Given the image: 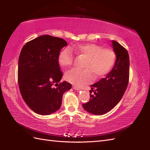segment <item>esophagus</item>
<instances>
[{
	"label": "esophagus",
	"mask_w": 150,
	"mask_h": 150,
	"mask_svg": "<svg viewBox=\"0 0 150 150\" xmlns=\"http://www.w3.org/2000/svg\"><path fill=\"white\" fill-rule=\"evenodd\" d=\"M72 88L74 89V90H80V89H81L80 87L77 86H75V85H73L72 86Z\"/></svg>",
	"instance_id": "esophagus-1"
}]
</instances>
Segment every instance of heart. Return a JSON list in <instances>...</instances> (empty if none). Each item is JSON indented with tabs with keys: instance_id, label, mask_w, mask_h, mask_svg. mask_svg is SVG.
Masks as SVG:
<instances>
[{
	"instance_id": "heart-1",
	"label": "heart",
	"mask_w": 150,
	"mask_h": 150,
	"mask_svg": "<svg viewBox=\"0 0 150 150\" xmlns=\"http://www.w3.org/2000/svg\"><path fill=\"white\" fill-rule=\"evenodd\" d=\"M76 53L87 57L84 69H72L65 74V79L71 83L82 86L90 82L93 75L97 78L105 75L110 71L115 62L116 55L114 51L108 47H103L95 43L79 44L75 47ZM73 54L68 47L60 51L58 56V62L63 68L71 66Z\"/></svg>"
}]
</instances>
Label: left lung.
<instances>
[{"label":"left lung","instance_id":"left-lung-1","mask_svg":"<svg viewBox=\"0 0 150 150\" xmlns=\"http://www.w3.org/2000/svg\"><path fill=\"white\" fill-rule=\"evenodd\" d=\"M116 60L111 71L106 77L91 85L90 98L82 104L84 109L93 115H101L108 113L119 103L128 86L129 76V58L128 51L112 40Z\"/></svg>","mask_w":150,"mask_h":150}]
</instances>
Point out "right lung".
Instances as JSON below:
<instances>
[{
	"mask_svg": "<svg viewBox=\"0 0 150 150\" xmlns=\"http://www.w3.org/2000/svg\"><path fill=\"white\" fill-rule=\"evenodd\" d=\"M66 41L41 35L28 42L18 58V82L21 95L31 110L46 115L60 109L63 94L71 88L62 77L58 56Z\"/></svg>",
	"mask_w": 150,
	"mask_h": 150,
	"instance_id": "obj_1",
	"label": "right lung"
}]
</instances>
